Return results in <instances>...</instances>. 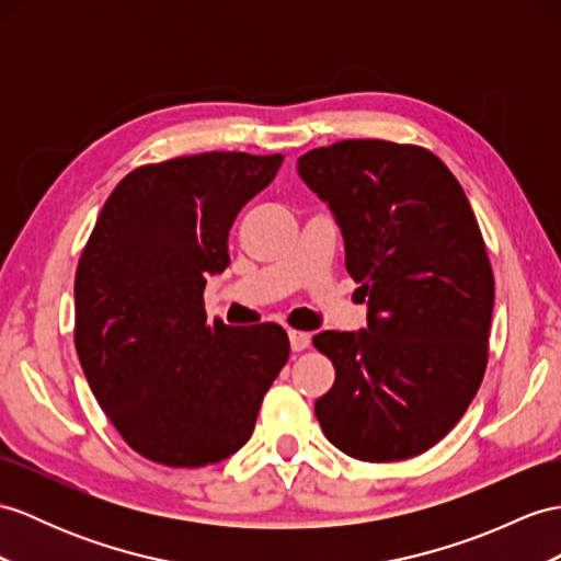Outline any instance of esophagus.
<instances>
[{
	"mask_svg": "<svg viewBox=\"0 0 561 561\" xmlns=\"http://www.w3.org/2000/svg\"><path fill=\"white\" fill-rule=\"evenodd\" d=\"M288 337H290L293 352H305L309 347V343H311V335L305 333V331H290Z\"/></svg>",
	"mask_w": 561,
	"mask_h": 561,
	"instance_id": "1",
	"label": "esophagus"
}]
</instances>
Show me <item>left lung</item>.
<instances>
[{
  "instance_id": "obj_1",
  "label": "left lung",
  "mask_w": 561,
  "mask_h": 561,
  "mask_svg": "<svg viewBox=\"0 0 561 561\" xmlns=\"http://www.w3.org/2000/svg\"><path fill=\"white\" fill-rule=\"evenodd\" d=\"M297 173L333 211L368 307L362 331L313 335L335 366L313 412L354 459L416 457L455 428L488 364L495 278L471 204L416 145L343 140Z\"/></svg>"
}]
</instances>
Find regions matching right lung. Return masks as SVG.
<instances>
[{"instance_id":"add662e5","label":"right lung","mask_w":561,"mask_h":561,"mask_svg":"<svg viewBox=\"0 0 561 561\" xmlns=\"http://www.w3.org/2000/svg\"><path fill=\"white\" fill-rule=\"evenodd\" d=\"M280 163L207 152L135 169L80 254V366L123 440L157 463L197 469L236 455L288 362L278 323L209 321L202 299L207 276L230 264L236 216Z\"/></svg>"}]
</instances>
